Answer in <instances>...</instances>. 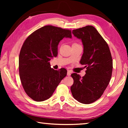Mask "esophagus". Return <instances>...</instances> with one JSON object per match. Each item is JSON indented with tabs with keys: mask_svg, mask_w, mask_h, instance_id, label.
Returning a JSON list of instances; mask_svg holds the SVG:
<instances>
[{
	"mask_svg": "<svg viewBox=\"0 0 128 128\" xmlns=\"http://www.w3.org/2000/svg\"><path fill=\"white\" fill-rule=\"evenodd\" d=\"M67 75L68 76H70V75H71V72H70V70H68V71Z\"/></svg>",
	"mask_w": 128,
	"mask_h": 128,
	"instance_id": "34e87169",
	"label": "esophagus"
}]
</instances>
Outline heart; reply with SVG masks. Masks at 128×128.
<instances>
[{"label": "heart", "instance_id": "b5f03b06", "mask_svg": "<svg viewBox=\"0 0 128 128\" xmlns=\"http://www.w3.org/2000/svg\"><path fill=\"white\" fill-rule=\"evenodd\" d=\"M74 44H76V43H74Z\"/></svg>", "mask_w": 128, "mask_h": 128}]
</instances>
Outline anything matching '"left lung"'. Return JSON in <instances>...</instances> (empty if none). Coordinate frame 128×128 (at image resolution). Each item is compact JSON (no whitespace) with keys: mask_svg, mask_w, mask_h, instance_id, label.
I'll return each instance as SVG.
<instances>
[{"mask_svg":"<svg viewBox=\"0 0 128 128\" xmlns=\"http://www.w3.org/2000/svg\"><path fill=\"white\" fill-rule=\"evenodd\" d=\"M74 36L80 39L84 53L80 61L86 68V74L71 75L74 84L71 91L75 100L90 104L101 97L109 84L112 74L113 61L108 45L92 26L73 30Z\"/></svg>","mask_w":128,"mask_h":128,"instance_id":"obj_1","label":"left lung"}]
</instances>
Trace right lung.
<instances>
[{
    "label": "right lung",
    "instance_id": "obj_1",
    "mask_svg": "<svg viewBox=\"0 0 128 128\" xmlns=\"http://www.w3.org/2000/svg\"><path fill=\"white\" fill-rule=\"evenodd\" d=\"M64 37L71 38V31L45 26L30 35L21 47L18 59L20 80L26 94L35 101L50 98L66 76V69L56 70L50 62L57 56L59 43Z\"/></svg>",
    "mask_w": 128,
    "mask_h": 128
}]
</instances>
